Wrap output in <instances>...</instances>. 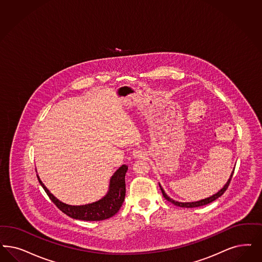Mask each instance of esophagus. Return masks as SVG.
I'll use <instances>...</instances> for the list:
<instances>
[{
	"mask_svg": "<svg viewBox=\"0 0 262 262\" xmlns=\"http://www.w3.org/2000/svg\"><path fill=\"white\" fill-rule=\"evenodd\" d=\"M133 157L136 159H144L146 157V152L142 149H137L133 152Z\"/></svg>",
	"mask_w": 262,
	"mask_h": 262,
	"instance_id": "obj_1",
	"label": "esophagus"
}]
</instances>
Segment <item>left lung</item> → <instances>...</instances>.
<instances>
[{"mask_svg":"<svg viewBox=\"0 0 262 262\" xmlns=\"http://www.w3.org/2000/svg\"><path fill=\"white\" fill-rule=\"evenodd\" d=\"M233 172H234V169H233V171L231 172L229 179L227 180L226 185L224 186V188H223V189H221V190H219L216 193L213 194V195H211V196H209V198H207V199H201V200H199V201H193V202H180V201L174 200V199H171L170 196H168V195L165 193V191H164V190H163V187L161 186V184H160V183H159V186H160L161 190H162V192H163V198L166 199L167 201H169V202L173 203L174 205H176V206H179V207L184 208L199 207V206L207 205V204H209V203H211V202L215 201L216 199H219L220 196H222V195L224 194V192L226 191V189H227V188H228V186H229V183H230V180H231V178H232Z\"/></svg>","mask_w":262,"mask_h":262,"instance_id":"8db88e82","label":"left lung"}]
</instances>
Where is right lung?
<instances>
[{"instance_id": "add662e5", "label": "right lung", "mask_w": 262, "mask_h": 262, "mask_svg": "<svg viewBox=\"0 0 262 262\" xmlns=\"http://www.w3.org/2000/svg\"><path fill=\"white\" fill-rule=\"evenodd\" d=\"M127 171L126 164L119 167L111 176L109 181L108 190L106 194L98 201L84 204V205H70L63 203L54 196L37 175V179L43 190H46L49 199L63 213L72 219L81 221H103L117 214L122 206L126 195V182L125 176Z\"/></svg>"}]
</instances>
